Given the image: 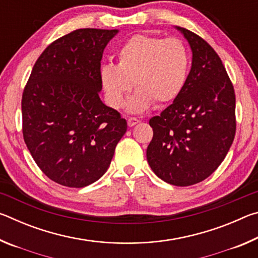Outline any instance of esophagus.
Wrapping results in <instances>:
<instances>
[{"label":"esophagus","mask_w":258,"mask_h":258,"mask_svg":"<svg viewBox=\"0 0 258 258\" xmlns=\"http://www.w3.org/2000/svg\"><path fill=\"white\" fill-rule=\"evenodd\" d=\"M138 123H140V120L138 118H135V117H130L127 119V124L130 127H133V126H135Z\"/></svg>","instance_id":"34e87169"}]
</instances>
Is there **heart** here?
Returning <instances> with one entry per match:
<instances>
[{
    "label": "heart",
    "instance_id": "obj_1",
    "mask_svg": "<svg viewBox=\"0 0 258 258\" xmlns=\"http://www.w3.org/2000/svg\"><path fill=\"white\" fill-rule=\"evenodd\" d=\"M189 72V51L181 40L139 34L117 52V66L103 64L100 81L108 103L115 109L125 106L134 83L138 91L128 108L140 112L154 102L174 101L184 90Z\"/></svg>",
    "mask_w": 258,
    "mask_h": 258
}]
</instances>
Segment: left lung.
<instances>
[{"mask_svg":"<svg viewBox=\"0 0 258 258\" xmlns=\"http://www.w3.org/2000/svg\"><path fill=\"white\" fill-rule=\"evenodd\" d=\"M192 63L182 93L149 120L154 137L147 159L157 176L187 186L207 178L224 160L235 135V94L222 60L185 28Z\"/></svg>","mask_w":258,"mask_h":258,"instance_id":"1","label":"left lung"}]
</instances>
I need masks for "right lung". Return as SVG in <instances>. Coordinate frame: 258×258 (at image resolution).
I'll return each instance as SVG.
<instances>
[{
  "label": "right lung",
  "instance_id": "obj_1",
  "mask_svg": "<svg viewBox=\"0 0 258 258\" xmlns=\"http://www.w3.org/2000/svg\"><path fill=\"white\" fill-rule=\"evenodd\" d=\"M117 33L83 28L58 38L35 62L25 86V143L41 171L61 185L98 181L127 128L99 97L103 50Z\"/></svg>",
  "mask_w": 258,
  "mask_h": 258
}]
</instances>
